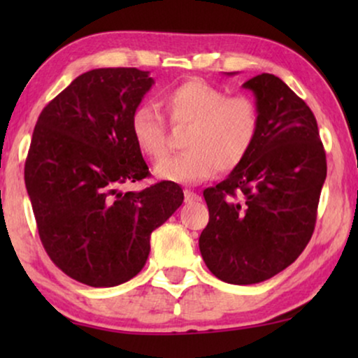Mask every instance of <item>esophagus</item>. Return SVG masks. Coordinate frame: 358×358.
I'll return each instance as SVG.
<instances>
[{"mask_svg": "<svg viewBox=\"0 0 358 358\" xmlns=\"http://www.w3.org/2000/svg\"><path fill=\"white\" fill-rule=\"evenodd\" d=\"M184 195L185 202H199L200 200V195L197 192H194V190H184Z\"/></svg>", "mask_w": 358, "mask_h": 358, "instance_id": "esophagus-1", "label": "esophagus"}]
</instances>
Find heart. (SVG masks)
<instances>
[{
    "label": "heart",
    "instance_id": "obj_1",
    "mask_svg": "<svg viewBox=\"0 0 358 358\" xmlns=\"http://www.w3.org/2000/svg\"><path fill=\"white\" fill-rule=\"evenodd\" d=\"M171 124L189 127L184 148L159 161L155 174L178 184H199L217 171L236 169L251 153L261 131V110L252 97L229 96L222 87L202 80L179 83L161 96ZM130 135L140 153L163 158L168 150V129L159 112L141 104L131 112Z\"/></svg>",
    "mask_w": 358,
    "mask_h": 358
}]
</instances>
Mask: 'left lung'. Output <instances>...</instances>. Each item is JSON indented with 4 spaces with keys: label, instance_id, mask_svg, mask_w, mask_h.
Here are the masks:
<instances>
[{
    "label": "left lung",
    "instance_id": "8db88e82",
    "mask_svg": "<svg viewBox=\"0 0 358 358\" xmlns=\"http://www.w3.org/2000/svg\"><path fill=\"white\" fill-rule=\"evenodd\" d=\"M243 87L256 97L261 131L243 164L203 190L210 218L199 248L220 280L252 285L310 243L327 166L315 114L280 78L262 73Z\"/></svg>",
    "mask_w": 358,
    "mask_h": 358
}]
</instances>
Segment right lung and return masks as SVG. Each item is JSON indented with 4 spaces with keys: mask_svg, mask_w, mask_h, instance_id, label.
Wrapping results in <instances>:
<instances>
[{
    "mask_svg": "<svg viewBox=\"0 0 358 358\" xmlns=\"http://www.w3.org/2000/svg\"><path fill=\"white\" fill-rule=\"evenodd\" d=\"M150 71L97 68L78 76L38 115L24 179L41 241L68 277L115 287L146 264L150 238L184 200L163 180L140 192L119 185L150 174L130 135V117Z\"/></svg>",
    "mask_w": 358,
    "mask_h": 358,
    "instance_id": "obj_1",
    "label": "right lung"
}]
</instances>
